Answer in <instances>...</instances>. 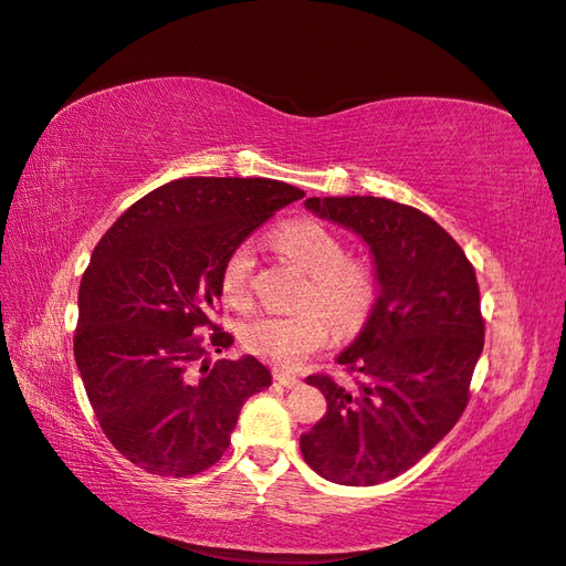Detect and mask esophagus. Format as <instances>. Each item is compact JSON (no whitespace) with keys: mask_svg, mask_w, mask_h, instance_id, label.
<instances>
[{"mask_svg":"<svg viewBox=\"0 0 566 566\" xmlns=\"http://www.w3.org/2000/svg\"><path fill=\"white\" fill-rule=\"evenodd\" d=\"M274 379L286 389H294V387H298V384H302V379L294 377V375H286V371H274Z\"/></svg>","mask_w":566,"mask_h":566,"instance_id":"esophagus-1","label":"esophagus"}]
</instances>
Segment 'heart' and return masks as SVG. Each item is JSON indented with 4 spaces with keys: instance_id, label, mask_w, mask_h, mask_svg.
<instances>
[{
    "instance_id": "heart-1",
    "label": "heart",
    "mask_w": 566,
    "mask_h": 566,
    "mask_svg": "<svg viewBox=\"0 0 566 566\" xmlns=\"http://www.w3.org/2000/svg\"><path fill=\"white\" fill-rule=\"evenodd\" d=\"M276 245L308 274L298 314H258L240 326L248 353L274 367L294 369L328 345L333 326L355 333L367 321L377 298V274L371 264L347 258L343 240L316 221H296L280 228ZM255 252L250 243L235 245L221 268L226 302L245 306L252 294Z\"/></svg>"
}]
</instances>
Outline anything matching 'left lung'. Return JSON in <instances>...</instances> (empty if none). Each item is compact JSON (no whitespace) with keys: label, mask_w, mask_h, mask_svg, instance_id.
<instances>
[{"label":"left lung","mask_w":566,"mask_h":566,"mask_svg":"<svg viewBox=\"0 0 566 566\" xmlns=\"http://www.w3.org/2000/svg\"><path fill=\"white\" fill-rule=\"evenodd\" d=\"M306 209L363 235L379 296L338 365L306 381L328 411L302 436L306 464L345 486L403 474L436 448L469 403L484 350V316L472 262L428 213L379 197H311Z\"/></svg>","instance_id":"obj_1"}]
</instances>
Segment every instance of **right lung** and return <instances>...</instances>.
Masks as SVG:
<instances>
[{"label": "right lung", "instance_id": "1", "mask_svg": "<svg viewBox=\"0 0 566 566\" xmlns=\"http://www.w3.org/2000/svg\"><path fill=\"white\" fill-rule=\"evenodd\" d=\"M304 191L264 177H182L128 207L80 282L75 363L104 436L160 476L209 469L231 444L240 408L272 384L211 321L235 245ZM209 327L201 336L196 331Z\"/></svg>", "mask_w": 566, "mask_h": 566}]
</instances>
